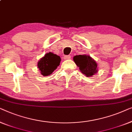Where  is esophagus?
Wrapping results in <instances>:
<instances>
[{
	"label": "esophagus",
	"mask_w": 132,
	"mask_h": 132,
	"mask_svg": "<svg viewBox=\"0 0 132 132\" xmlns=\"http://www.w3.org/2000/svg\"><path fill=\"white\" fill-rule=\"evenodd\" d=\"M64 59H65V60H68V59H70V58H71V56H70V55H65V56L64 57Z\"/></svg>",
	"instance_id": "1"
}]
</instances>
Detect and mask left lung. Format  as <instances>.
I'll return each mask as SVG.
<instances>
[{"mask_svg":"<svg viewBox=\"0 0 132 132\" xmlns=\"http://www.w3.org/2000/svg\"><path fill=\"white\" fill-rule=\"evenodd\" d=\"M73 59L81 73L87 77H92L97 72V63L90 55L86 54L75 55Z\"/></svg>","mask_w":132,"mask_h":132,"instance_id":"8db88e82","label":"left lung"}]
</instances>
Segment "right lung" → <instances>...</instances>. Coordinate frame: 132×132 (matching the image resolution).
Masks as SVG:
<instances>
[{
	"label": "right lung",
	"mask_w": 132,
	"mask_h": 132,
	"mask_svg": "<svg viewBox=\"0 0 132 132\" xmlns=\"http://www.w3.org/2000/svg\"><path fill=\"white\" fill-rule=\"evenodd\" d=\"M61 58L60 56L53 53H48L38 62V68L40 70V74L46 77L53 73V72L60 65Z\"/></svg>",
	"instance_id": "obj_1"
}]
</instances>
